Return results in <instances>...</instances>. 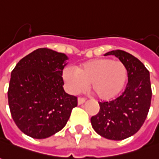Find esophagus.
Returning <instances> with one entry per match:
<instances>
[{"label": "esophagus", "instance_id": "esophagus-1", "mask_svg": "<svg viewBox=\"0 0 159 159\" xmlns=\"http://www.w3.org/2000/svg\"><path fill=\"white\" fill-rule=\"evenodd\" d=\"M85 101H86V99L83 98H78V99H77L78 104H83L84 102H85Z\"/></svg>", "mask_w": 159, "mask_h": 159}]
</instances>
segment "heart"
Masks as SVG:
<instances>
[{
	"mask_svg": "<svg viewBox=\"0 0 159 159\" xmlns=\"http://www.w3.org/2000/svg\"><path fill=\"white\" fill-rule=\"evenodd\" d=\"M127 77L125 64L109 58L93 59L75 70L69 68L63 72V80L70 93H79L89 84L92 94L102 101L117 97L125 88Z\"/></svg>",
	"mask_w": 159,
	"mask_h": 159,
	"instance_id": "b5f03b06",
	"label": "heart"
}]
</instances>
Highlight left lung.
<instances>
[{"label": "left lung", "instance_id": "1", "mask_svg": "<svg viewBox=\"0 0 159 159\" xmlns=\"http://www.w3.org/2000/svg\"><path fill=\"white\" fill-rule=\"evenodd\" d=\"M127 69L128 84L120 97L99 102L100 111L90 118L95 131L111 140H123L137 133L146 119L152 101L150 73L141 61L124 50H112Z\"/></svg>", "mask_w": 159, "mask_h": 159}]
</instances>
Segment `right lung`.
Listing matches in <instances>:
<instances>
[{"mask_svg": "<svg viewBox=\"0 0 159 159\" xmlns=\"http://www.w3.org/2000/svg\"><path fill=\"white\" fill-rule=\"evenodd\" d=\"M67 60L65 54L38 48L20 59L12 70L7 91L12 117L33 139H46L60 131L77 105V98L62 87Z\"/></svg>", "mask_w": 159, "mask_h": 159, "instance_id": "obj_1", "label": "right lung"}]
</instances>
